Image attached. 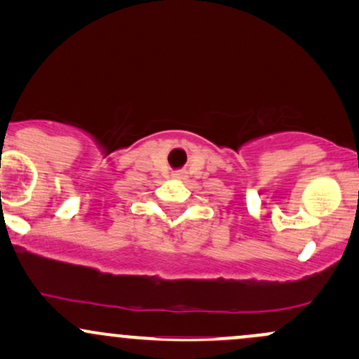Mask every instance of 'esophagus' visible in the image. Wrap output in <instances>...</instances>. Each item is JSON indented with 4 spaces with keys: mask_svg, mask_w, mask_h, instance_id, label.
Listing matches in <instances>:
<instances>
[{
    "mask_svg": "<svg viewBox=\"0 0 359 359\" xmlns=\"http://www.w3.org/2000/svg\"><path fill=\"white\" fill-rule=\"evenodd\" d=\"M175 177V179H184V175H185V172L184 170H179V172H175V174H172Z\"/></svg>",
    "mask_w": 359,
    "mask_h": 359,
    "instance_id": "esophagus-1",
    "label": "esophagus"
}]
</instances>
